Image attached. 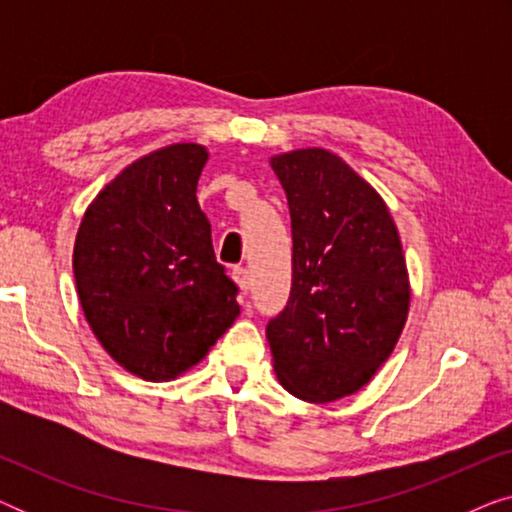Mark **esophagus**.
<instances>
[{
	"label": "esophagus",
	"mask_w": 512,
	"mask_h": 512,
	"mask_svg": "<svg viewBox=\"0 0 512 512\" xmlns=\"http://www.w3.org/2000/svg\"><path fill=\"white\" fill-rule=\"evenodd\" d=\"M233 279H235V284L240 286L242 293L249 291L251 277H249V270L247 268H240V265H237V268H233Z\"/></svg>",
	"instance_id": "34e87169"
}]
</instances>
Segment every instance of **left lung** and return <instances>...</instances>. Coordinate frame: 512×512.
I'll return each mask as SVG.
<instances>
[{
    "label": "left lung",
    "instance_id": "left-lung-1",
    "mask_svg": "<svg viewBox=\"0 0 512 512\" xmlns=\"http://www.w3.org/2000/svg\"><path fill=\"white\" fill-rule=\"evenodd\" d=\"M286 191L293 282L268 324L277 380L310 403L366 387L394 352L410 310L403 244L382 195L333 151L270 158Z\"/></svg>",
    "mask_w": 512,
    "mask_h": 512
}]
</instances>
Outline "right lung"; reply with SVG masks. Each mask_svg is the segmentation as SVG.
Returning <instances> with one entry per match:
<instances>
[{
    "label": "right lung",
    "mask_w": 512,
    "mask_h": 512,
    "mask_svg": "<svg viewBox=\"0 0 512 512\" xmlns=\"http://www.w3.org/2000/svg\"><path fill=\"white\" fill-rule=\"evenodd\" d=\"M207 158L193 142L137 158L95 195L76 233L88 326L118 366L149 382L198 366L240 314L195 198Z\"/></svg>",
    "instance_id": "add662e5"
}]
</instances>
